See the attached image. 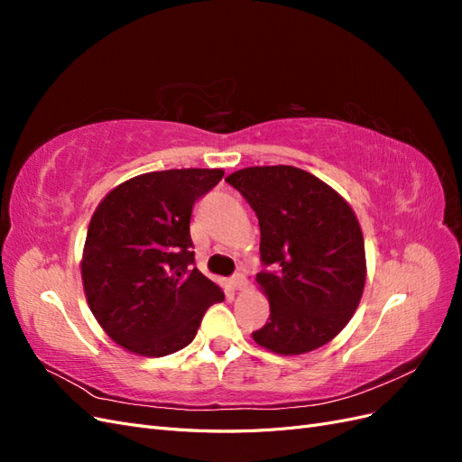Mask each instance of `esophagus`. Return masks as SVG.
<instances>
[{
  "label": "esophagus",
  "mask_w": 462,
  "mask_h": 462,
  "mask_svg": "<svg viewBox=\"0 0 462 462\" xmlns=\"http://www.w3.org/2000/svg\"><path fill=\"white\" fill-rule=\"evenodd\" d=\"M231 285L235 287V289H243L245 285H246V279H245V275L239 272V273H235L233 277H231Z\"/></svg>",
  "instance_id": "34e87169"
}]
</instances>
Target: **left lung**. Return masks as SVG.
Segmentation results:
<instances>
[{
  "label": "left lung",
  "instance_id": "1",
  "mask_svg": "<svg viewBox=\"0 0 462 462\" xmlns=\"http://www.w3.org/2000/svg\"><path fill=\"white\" fill-rule=\"evenodd\" d=\"M227 183L260 223L256 275L270 321L253 333L277 355H302L329 343L353 318L366 282L365 236L337 192L292 165L246 167Z\"/></svg>",
  "mask_w": 462,
  "mask_h": 462
}]
</instances>
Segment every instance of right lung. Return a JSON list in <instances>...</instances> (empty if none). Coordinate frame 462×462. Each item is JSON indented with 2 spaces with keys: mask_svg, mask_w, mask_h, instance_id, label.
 <instances>
[{
  "mask_svg": "<svg viewBox=\"0 0 462 462\" xmlns=\"http://www.w3.org/2000/svg\"><path fill=\"white\" fill-rule=\"evenodd\" d=\"M221 170H167L125 180L90 219L82 285L102 329L143 356L180 351L223 291L194 268L192 208Z\"/></svg>",
  "mask_w": 462,
  "mask_h": 462,
  "instance_id": "add662e5",
  "label": "right lung"
}]
</instances>
